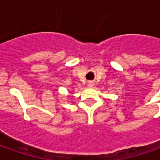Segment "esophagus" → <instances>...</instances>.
Masks as SVG:
<instances>
[{
	"label": "esophagus",
	"instance_id": "obj_1",
	"mask_svg": "<svg viewBox=\"0 0 160 160\" xmlns=\"http://www.w3.org/2000/svg\"><path fill=\"white\" fill-rule=\"evenodd\" d=\"M93 85H94V83H92V82H88V86L89 87H92Z\"/></svg>",
	"mask_w": 160,
	"mask_h": 160
}]
</instances>
